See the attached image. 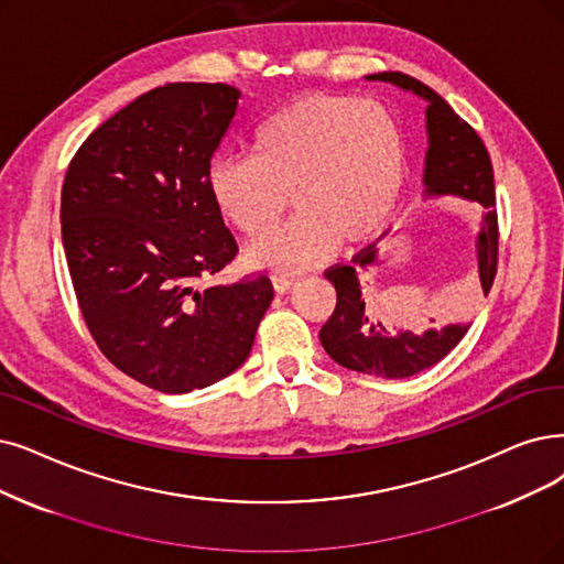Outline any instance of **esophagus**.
Here are the masks:
<instances>
[{
  "mask_svg": "<svg viewBox=\"0 0 564 564\" xmlns=\"http://www.w3.org/2000/svg\"><path fill=\"white\" fill-rule=\"evenodd\" d=\"M270 280H273V286H275L278 294H284V291H289L291 286H294V278H289V275H278L275 273Z\"/></svg>",
  "mask_w": 564,
  "mask_h": 564,
  "instance_id": "1",
  "label": "esophagus"
}]
</instances>
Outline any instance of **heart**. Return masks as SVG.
<instances>
[{
	"label": "heart",
	"instance_id": "heart-1",
	"mask_svg": "<svg viewBox=\"0 0 564 564\" xmlns=\"http://www.w3.org/2000/svg\"><path fill=\"white\" fill-rule=\"evenodd\" d=\"M408 177V139L377 101L301 95L254 129L252 154L208 169L215 208L245 236H261L296 208L282 229L247 252L259 268L296 270L326 257L335 240L354 245L391 219Z\"/></svg>",
	"mask_w": 564,
	"mask_h": 564
}]
</instances>
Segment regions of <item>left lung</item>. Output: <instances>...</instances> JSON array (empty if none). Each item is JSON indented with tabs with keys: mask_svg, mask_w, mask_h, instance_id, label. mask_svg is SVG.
<instances>
[{
	"mask_svg": "<svg viewBox=\"0 0 564 564\" xmlns=\"http://www.w3.org/2000/svg\"><path fill=\"white\" fill-rule=\"evenodd\" d=\"M368 78L393 83L427 101L425 122L427 143L431 145H427L425 154V192L463 196L467 200H477L486 208L477 254L479 282L484 294H488L495 273H498L500 229L498 208H495L492 166L484 141L435 89L421 80L400 72L372 74ZM375 261V245H368L351 257V263H335L326 268L324 275L335 286L337 294L335 310L319 330V340L326 354L347 370L384 379H404L433 368L463 340L469 324H452L440 330L431 328L423 335H414L412 330L393 333L387 319H379L381 314L375 301H366L364 291H360V268ZM381 321L386 324L381 325Z\"/></svg>",
	"mask_w": 564,
	"mask_h": 564,
	"instance_id": "8db88e82",
	"label": "left lung"
}]
</instances>
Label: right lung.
Listing matches in <instances>:
<instances>
[{
  "label": "right lung",
  "mask_w": 564,
  "mask_h": 564,
  "mask_svg": "<svg viewBox=\"0 0 564 564\" xmlns=\"http://www.w3.org/2000/svg\"><path fill=\"white\" fill-rule=\"evenodd\" d=\"M240 93L169 83L83 141L62 185V242L89 335L112 366L162 393L215 384L250 356L273 301L265 273L204 291L238 254L208 192Z\"/></svg>",
  "instance_id": "add662e5"
}]
</instances>
